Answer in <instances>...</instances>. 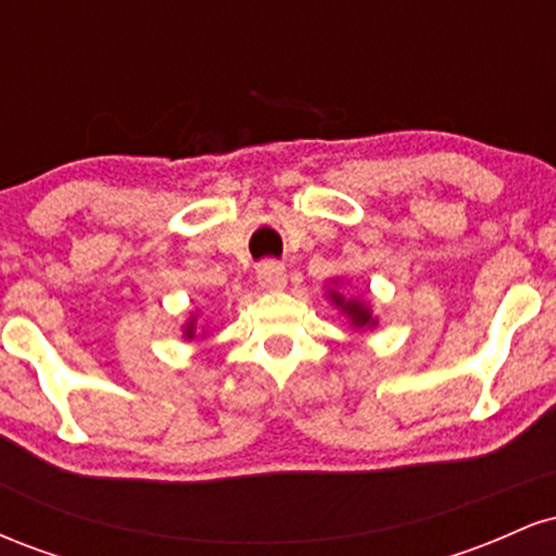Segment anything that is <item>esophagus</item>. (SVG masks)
<instances>
[{"instance_id":"1","label":"esophagus","mask_w":556,"mask_h":556,"mask_svg":"<svg viewBox=\"0 0 556 556\" xmlns=\"http://www.w3.org/2000/svg\"><path fill=\"white\" fill-rule=\"evenodd\" d=\"M258 285L261 290H282L287 285V271L282 264H277V261H264V264L258 266Z\"/></svg>"}]
</instances>
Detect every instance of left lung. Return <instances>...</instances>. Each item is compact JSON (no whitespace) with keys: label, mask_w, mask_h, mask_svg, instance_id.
Here are the masks:
<instances>
[{"label":"left lung","mask_w":556,"mask_h":556,"mask_svg":"<svg viewBox=\"0 0 556 556\" xmlns=\"http://www.w3.org/2000/svg\"><path fill=\"white\" fill-rule=\"evenodd\" d=\"M329 298H331V303H334L337 308L342 311V314H348L350 324H353V327H358V329L376 327V318L371 316V308H368L366 303H361V300H355V298H344V295H340V292H334V290L329 292Z\"/></svg>","instance_id":"8db88e82"}]
</instances>
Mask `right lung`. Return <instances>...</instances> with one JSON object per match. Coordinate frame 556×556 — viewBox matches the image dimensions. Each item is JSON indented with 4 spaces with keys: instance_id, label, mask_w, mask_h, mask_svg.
I'll return each instance as SVG.
<instances>
[{
    "instance_id": "1",
    "label": "right lung",
    "mask_w": 556,
    "mask_h": 556,
    "mask_svg": "<svg viewBox=\"0 0 556 556\" xmlns=\"http://www.w3.org/2000/svg\"><path fill=\"white\" fill-rule=\"evenodd\" d=\"M185 337H188V340H193L195 337V318H190V321L185 324Z\"/></svg>"
}]
</instances>
